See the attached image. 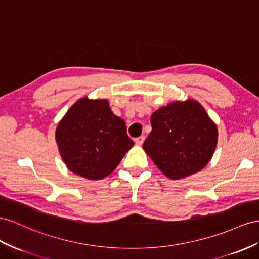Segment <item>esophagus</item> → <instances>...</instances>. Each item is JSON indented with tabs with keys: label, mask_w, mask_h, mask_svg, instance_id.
Masks as SVG:
<instances>
[{
	"label": "esophagus",
	"mask_w": 259,
	"mask_h": 259,
	"mask_svg": "<svg viewBox=\"0 0 259 259\" xmlns=\"http://www.w3.org/2000/svg\"><path fill=\"white\" fill-rule=\"evenodd\" d=\"M144 136H141V137H138L135 139V142L137 145H142V143L144 142Z\"/></svg>",
	"instance_id": "esophagus-1"
}]
</instances>
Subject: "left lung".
Here are the masks:
<instances>
[{
	"instance_id": "1",
	"label": "left lung",
	"mask_w": 259,
	"mask_h": 259,
	"mask_svg": "<svg viewBox=\"0 0 259 259\" xmlns=\"http://www.w3.org/2000/svg\"><path fill=\"white\" fill-rule=\"evenodd\" d=\"M143 150L162 173L177 181L198 173L213 155L218 127L200 103L188 98L158 108Z\"/></svg>"
}]
</instances>
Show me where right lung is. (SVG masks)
Masks as SVG:
<instances>
[{
	"mask_svg": "<svg viewBox=\"0 0 259 259\" xmlns=\"http://www.w3.org/2000/svg\"><path fill=\"white\" fill-rule=\"evenodd\" d=\"M56 141L66 167L91 181L111 174L135 144L108 99L89 97L79 98L59 121Z\"/></svg>",
	"mask_w": 259,
	"mask_h": 259,
	"instance_id": "obj_1",
	"label": "right lung"
}]
</instances>
